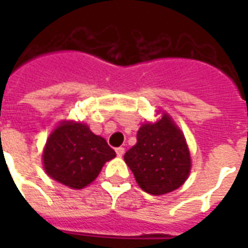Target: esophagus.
I'll return each mask as SVG.
<instances>
[{"instance_id":"obj_1","label":"esophagus","mask_w":248,"mask_h":248,"mask_svg":"<svg viewBox=\"0 0 248 248\" xmlns=\"http://www.w3.org/2000/svg\"><path fill=\"white\" fill-rule=\"evenodd\" d=\"M116 153H117V155H118V157H122V155H124V148H122V147L117 148Z\"/></svg>"}]
</instances>
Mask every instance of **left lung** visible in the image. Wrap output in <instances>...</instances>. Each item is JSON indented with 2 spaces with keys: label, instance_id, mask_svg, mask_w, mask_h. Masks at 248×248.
I'll return each instance as SVG.
<instances>
[{
  "label": "left lung",
  "instance_id": "8db88e82",
  "mask_svg": "<svg viewBox=\"0 0 248 248\" xmlns=\"http://www.w3.org/2000/svg\"><path fill=\"white\" fill-rule=\"evenodd\" d=\"M136 140V145L126 152L124 162L144 192L161 196L184 184L190 171V155L183 132L169 116L143 124Z\"/></svg>",
  "mask_w": 248,
  "mask_h": 248
}]
</instances>
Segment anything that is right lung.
I'll return each mask as SVG.
<instances>
[{
    "instance_id": "add662e5",
    "label": "right lung",
    "mask_w": 248,
    "mask_h": 248,
    "mask_svg": "<svg viewBox=\"0 0 248 248\" xmlns=\"http://www.w3.org/2000/svg\"><path fill=\"white\" fill-rule=\"evenodd\" d=\"M42 157L48 176L69 188L82 189L96 179L116 152L86 124L63 122L51 132Z\"/></svg>"
}]
</instances>
